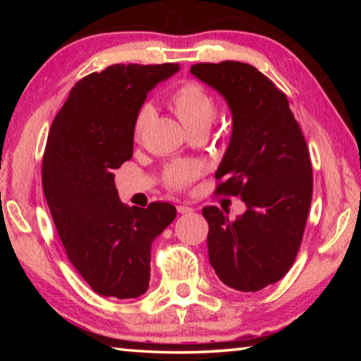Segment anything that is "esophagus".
I'll return each instance as SVG.
<instances>
[{"instance_id": "obj_1", "label": "esophagus", "mask_w": 361, "mask_h": 361, "mask_svg": "<svg viewBox=\"0 0 361 361\" xmlns=\"http://www.w3.org/2000/svg\"><path fill=\"white\" fill-rule=\"evenodd\" d=\"M176 210H178V213H181V215H183V213H192L194 212L192 207H188V205H178V207H176Z\"/></svg>"}]
</instances>
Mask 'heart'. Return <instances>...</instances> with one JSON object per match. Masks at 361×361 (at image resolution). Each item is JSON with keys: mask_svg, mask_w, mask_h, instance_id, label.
<instances>
[{"mask_svg": "<svg viewBox=\"0 0 361 361\" xmlns=\"http://www.w3.org/2000/svg\"><path fill=\"white\" fill-rule=\"evenodd\" d=\"M169 105L173 109L176 118L180 119L183 127L188 132L192 130H209L213 119L216 116L215 100L210 94L197 82H186L180 85L175 92L170 95ZM151 116V108L143 106L137 114L135 121V137L142 133L146 121ZM202 172L200 164L195 161H176L164 170V183L166 186L180 191L188 188Z\"/></svg>", "mask_w": 361, "mask_h": 361, "instance_id": "heart-1", "label": "heart"}]
</instances>
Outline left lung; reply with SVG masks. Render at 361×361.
I'll use <instances>...</instances> for the list:
<instances>
[{
  "label": "left lung",
  "instance_id": "obj_1",
  "mask_svg": "<svg viewBox=\"0 0 361 361\" xmlns=\"http://www.w3.org/2000/svg\"><path fill=\"white\" fill-rule=\"evenodd\" d=\"M191 75L228 102L232 133L216 192L247 205L235 219L204 207L210 264L231 288L259 291L290 271L301 247L314 188L307 143L286 95L255 66L197 63Z\"/></svg>",
  "mask_w": 361,
  "mask_h": 361
}]
</instances>
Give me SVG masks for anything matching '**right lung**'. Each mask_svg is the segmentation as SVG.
<instances>
[{
	"label": "right lung",
	"mask_w": 361,
	"mask_h": 361,
	"mask_svg": "<svg viewBox=\"0 0 361 361\" xmlns=\"http://www.w3.org/2000/svg\"><path fill=\"white\" fill-rule=\"evenodd\" d=\"M178 63L111 65L75 84L49 130L42 189L66 256L95 293L130 299L146 293L151 245L176 209L122 204L114 185L133 154V132L146 94Z\"/></svg>",
	"instance_id": "right-lung-1"
}]
</instances>
